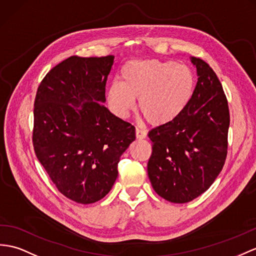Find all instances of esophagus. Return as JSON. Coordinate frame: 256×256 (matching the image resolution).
I'll return each instance as SVG.
<instances>
[{
	"instance_id": "obj_1",
	"label": "esophagus",
	"mask_w": 256,
	"mask_h": 256,
	"mask_svg": "<svg viewBox=\"0 0 256 256\" xmlns=\"http://www.w3.org/2000/svg\"><path fill=\"white\" fill-rule=\"evenodd\" d=\"M146 130L142 129V128H136V139H146Z\"/></svg>"
}]
</instances>
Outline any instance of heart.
<instances>
[{"mask_svg": "<svg viewBox=\"0 0 256 256\" xmlns=\"http://www.w3.org/2000/svg\"><path fill=\"white\" fill-rule=\"evenodd\" d=\"M194 74L172 60H136L124 64L120 81L108 86V102L114 113L127 117L136 106L148 122L162 126L184 113L194 92Z\"/></svg>", "mask_w": 256, "mask_h": 256, "instance_id": "heart-1", "label": "heart"}]
</instances>
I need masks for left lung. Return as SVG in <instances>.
I'll list each match as a JSON object with an SVG mask.
<instances>
[{"mask_svg": "<svg viewBox=\"0 0 256 256\" xmlns=\"http://www.w3.org/2000/svg\"><path fill=\"white\" fill-rule=\"evenodd\" d=\"M198 82L177 120L148 132L152 155L148 175L155 192L172 203H186L215 182L227 156L230 122L220 79L201 58H190Z\"/></svg>", "mask_w": 256, "mask_h": 256, "instance_id": "8db88e82", "label": "left lung"}]
</instances>
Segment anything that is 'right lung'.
Wrapping results in <instances>:
<instances>
[{
    "label": "right lung",
    "instance_id": "add662e5",
    "mask_svg": "<svg viewBox=\"0 0 256 256\" xmlns=\"http://www.w3.org/2000/svg\"><path fill=\"white\" fill-rule=\"evenodd\" d=\"M114 56H70L43 78L34 100L32 141L58 191L90 204L110 191L122 154L136 139L130 122L104 106Z\"/></svg>",
    "mask_w": 256,
    "mask_h": 256
}]
</instances>
